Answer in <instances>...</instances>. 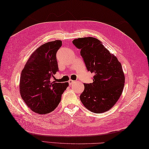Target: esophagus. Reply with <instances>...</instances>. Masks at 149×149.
Segmentation results:
<instances>
[{
  "label": "esophagus",
  "instance_id": "34e87169",
  "mask_svg": "<svg viewBox=\"0 0 149 149\" xmlns=\"http://www.w3.org/2000/svg\"><path fill=\"white\" fill-rule=\"evenodd\" d=\"M68 83H69V84H70V85H71V84H73L74 83H75V81L70 79V80L69 81H68Z\"/></svg>",
  "mask_w": 149,
  "mask_h": 149
}]
</instances>
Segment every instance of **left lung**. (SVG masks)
I'll use <instances>...</instances> for the list:
<instances>
[{
	"label": "left lung",
	"mask_w": 149,
	"mask_h": 149,
	"mask_svg": "<svg viewBox=\"0 0 149 149\" xmlns=\"http://www.w3.org/2000/svg\"><path fill=\"white\" fill-rule=\"evenodd\" d=\"M87 70L94 74L92 83H84L79 98L86 108L100 114L109 110L123 91L125 76L120 63L97 38L74 39Z\"/></svg>",
	"instance_id": "8db88e82"
}]
</instances>
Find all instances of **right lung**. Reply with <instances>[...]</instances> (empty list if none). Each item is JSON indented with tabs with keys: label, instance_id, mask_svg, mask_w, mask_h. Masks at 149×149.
Here are the masks:
<instances>
[{
	"label": "right lung",
	"instance_id": "1",
	"mask_svg": "<svg viewBox=\"0 0 149 149\" xmlns=\"http://www.w3.org/2000/svg\"><path fill=\"white\" fill-rule=\"evenodd\" d=\"M61 45V40L42 45L31 54L22 71L21 97L37 114H46L55 110L69 86L68 83H56L51 79L59 71L56 55Z\"/></svg>",
	"mask_w": 149,
	"mask_h": 149
}]
</instances>
